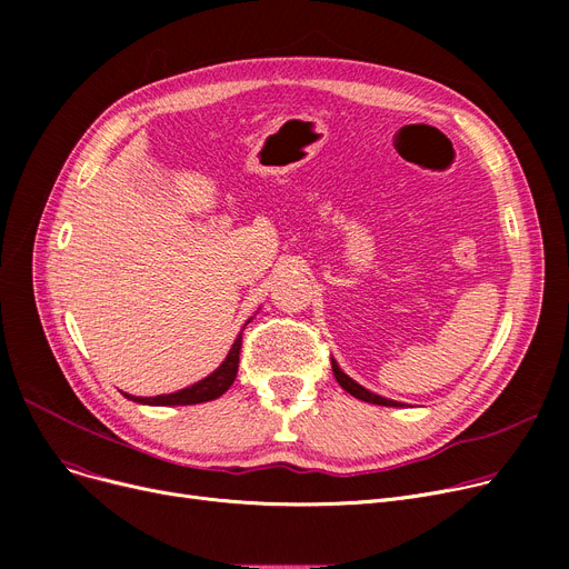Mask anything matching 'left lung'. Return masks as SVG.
<instances>
[{
	"mask_svg": "<svg viewBox=\"0 0 569 569\" xmlns=\"http://www.w3.org/2000/svg\"><path fill=\"white\" fill-rule=\"evenodd\" d=\"M332 371H335V378H337V382L343 387V390H346L348 395H352L355 399L367 401V403H376V406H392V408H399V406H403V403H399V401L385 399V397H378V395L369 392L367 387H362L360 382H355L350 376H346V373L339 369V365H337L335 360H332Z\"/></svg>",
	"mask_w": 569,
	"mask_h": 569,
	"instance_id": "left-lung-1",
	"label": "left lung"
}]
</instances>
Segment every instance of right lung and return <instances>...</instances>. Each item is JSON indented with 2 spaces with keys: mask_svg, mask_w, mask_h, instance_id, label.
<instances>
[{
  "mask_svg": "<svg viewBox=\"0 0 569 569\" xmlns=\"http://www.w3.org/2000/svg\"><path fill=\"white\" fill-rule=\"evenodd\" d=\"M249 322V320H247ZM244 332V327H242ZM239 350H242V335H239L228 352L226 360L221 362V367L209 373L207 378L198 380L191 387H184V390L172 392V395H159V397H131L127 392H122L127 399L136 401V403H144V406H193V403H204L219 399L223 392H228V387L234 382L237 378V367H239Z\"/></svg>",
  "mask_w": 569,
  "mask_h": 569,
  "instance_id": "right-lung-1",
  "label": "right lung"
}]
</instances>
